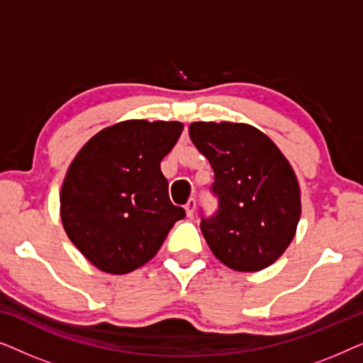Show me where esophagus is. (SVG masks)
Returning a JSON list of instances; mask_svg holds the SVG:
<instances>
[{
  "mask_svg": "<svg viewBox=\"0 0 363 363\" xmlns=\"http://www.w3.org/2000/svg\"><path fill=\"white\" fill-rule=\"evenodd\" d=\"M185 210H186V216L191 218L193 215H195V210H196V201H195V198H191V200L186 203Z\"/></svg>",
  "mask_w": 363,
  "mask_h": 363,
  "instance_id": "esophagus-1",
  "label": "esophagus"
}]
</instances>
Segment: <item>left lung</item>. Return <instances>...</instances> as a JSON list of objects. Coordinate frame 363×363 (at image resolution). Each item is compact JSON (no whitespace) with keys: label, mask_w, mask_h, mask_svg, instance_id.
Masks as SVG:
<instances>
[{"label":"left lung","mask_w":363,"mask_h":363,"mask_svg":"<svg viewBox=\"0 0 363 363\" xmlns=\"http://www.w3.org/2000/svg\"><path fill=\"white\" fill-rule=\"evenodd\" d=\"M190 138L215 172L218 208L201 213V233L218 259L235 271L271 266L294 238L299 185L274 142L246 123L195 122Z\"/></svg>","instance_id":"1"}]
</instances>
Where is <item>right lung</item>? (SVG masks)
Segmentation results:
<instances>
[{
  "label": "right lung",
  "instance_id": "right-lung-1",
  "mask_svg": "<svg viewBox=\"0 0 363 363\" xmlns=\"http://www.w3.org/2000/svg\"><path fill=\"white\" fill-rule=\"evenodd\" d=\"M182 130L180 122L116 123L94 135L69 167L61 190L64 230L101 271L127 274L143 266L185 218L160 170Z\"/></svg>",
  "mask_w": 363,
  "mask_h": 363
}]
</instances>
